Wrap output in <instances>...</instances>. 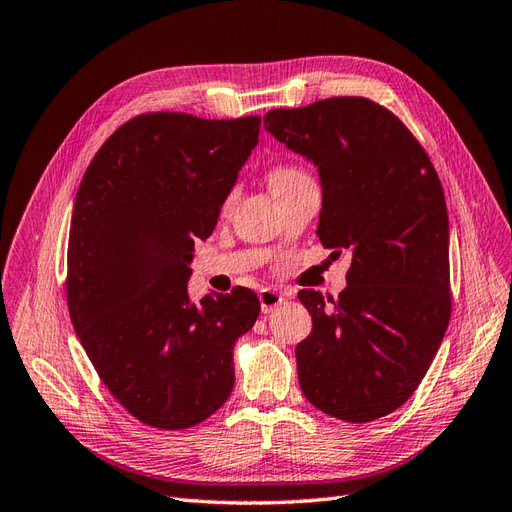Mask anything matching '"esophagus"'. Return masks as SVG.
Instances as JSON below:
<instances>
[{"instance_id": "obj_1", "label": "esophagus", "mask_w": 512, "mask_h": 512, "mask_svg": "<svg viewBox=\"0 0 512 512\" xmlns=\"http://www.w3.org/2000/svg\"><path fill=\"white\" fill-rule=\"evenodd\" d=\"M259 303H261V311L270 313L285 303V296L277 290H272V287H264V290L259 292Z\"/></svg>"}]
</instances>
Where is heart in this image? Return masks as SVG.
I'll use <instances>...</instances> for the list:
<instances>
[{
    "instance_id": "heart-1",
    "label": "heart",
    "mask_w": 512,
    "mask_h": 512,
    "mask_svg": "<svg viewBox=\"0 0 512 512\" xmlns=\"http://www.w3.org/2000/svg\"><path fill=\"white\" fill-rule=\"evenodd\" d=\"M303 179H309L303 168H298V166H277L270 173V188L272 190H279V188L292 186V183L303 181ZM229 203H231V196L227 199V205Z\"/></svg>"
}]
</instances>
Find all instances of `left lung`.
I'll return each mask as SVG.
<instances>
[{
  "mask_svg": "<svg viewBox=\"0 0 512 512\" xmlns=\"http://www.w3.org/2000/svg\"><path fill=\"white\" fill-rule=\"evenodd\" d=\"M266 131L318 168V238L352 253L333 300L298 294L313 331L296 346L305 398L363 424L413 396L450 322V222L435 166L396 116L363 97L270 110Z\"/></svg>",
  "mask_w": 512,
  "mask_h": 512,
  "instance_id": "1",
  "label": "left lung"
}]
</instances>
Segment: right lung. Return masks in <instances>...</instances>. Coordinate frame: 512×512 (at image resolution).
Wrapping results in <instances>:
<instances>
[{
  "mask_svg": "<svg viewBox=\"0 0 512 512\" xmlns=\"http://www.w3.org/2000/svg\"><path fill=\"white\" fill-rule=\"evenodd\" d=\"M259 142V119L142 114L103 142L75 194L67 300L103 385L142 424L183 430L227 402L259 298L188 294L196 240Z\"/></svg>",
  "mask_w": 512,
  "mask_h": 512,
  "instance_id": "right-lung-1",
  "label": "right lung"
}]
</instances>
